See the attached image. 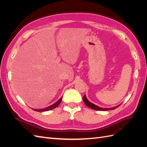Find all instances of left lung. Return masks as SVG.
I'll list each match as a JSON object with an SVG mask.
<instances>
[{"label": "left lung", "instance_id": "1", "mask_svg": "<svg viewBox=\"0 0 147 147\" xmlns=\"http://www.w3.org/2000/svg\"><path fill=\"white\" fill-rule=\"evenodd\" d=\"M83 101L84 102V104H85L88 107H90V109H92L93 110H99V111H105V110H113L117 108L118 107H119L121 104H119L116 107H112V108H107V109H105V108H101V107H99L96 105L95 104L91 103V102H90V101H89L88 100V99L86 98V96L84 95L83 97Z\"/></svg>", "mask_w": 147, "mask_h": 147}]
</instances>
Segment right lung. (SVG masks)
Segmentation results:
<instances>
[{"mask_svg": "<svg viewBox=\"0 0 147 147\" xmlns=\"http://www.w3.org/2000/svg\"><path fill=\"white\" fill-rule=\"evenodd\" d=\"M62 99H63V97H61V98L58 100H57L56 102H55V104H53V105L49 106V107H46V108H44V109H39V110H38V109H33V110H35V111H37V112H45V111H48V110H53V109H54L55 108L57 107L60 104L62 100Z\"/></svg>", "mask_w": 147, "mask_h": 147, "instance_id": "1", "label": "right lung"}]
</instances>
